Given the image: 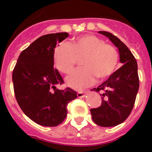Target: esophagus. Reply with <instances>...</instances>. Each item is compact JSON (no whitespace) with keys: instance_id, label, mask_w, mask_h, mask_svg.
Masks as SVG:
<instances>
[{"instance_id":"esophagus-1","label":"esophagus","mask_w":152,"mask_h":152,"mask_svg":"<svg viewBox=\"0 0 152 152\" xmlns=\"http://www.w3.org/2000/svg\"><path fill=\"white\" fill-rule=\"evenodd\" d=\"M77 96H78L79 98L84 97V96H85V93H83V91H78V93H77Z\"/></svg>"}]
</instances>
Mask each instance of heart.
<instances>
[{
	"label": "heart",
	"instance_id": "1",
	"mask_svg": "<svg viewBox=\"0 0 152 152\" xmlns=\"http://www.w3.org/2000/svg\"><path fill=\"white\" fill-rule=\"evenodd\" d=\"M79 58H83V67L67 76L66 82L69 87L81 90L92 85L96 78L103 80L112 75L118 67L119 54L114 46L93 34L78 37L72 44H59L53 51L55 66L62 73H69Z\"/></svg>",
	"mask_w": 152,
	"mask_h": 152
}]
</instances>
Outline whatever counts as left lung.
Wrapping results in <instances>:
<instances>
[{"mask_svg": "<svg viewBox=\"0 0 152 152\" xmlns=\"http://www.w3.org/2000/svg\"><path fill=\"white\" fill-rule=\"evenodd\" d=\"M108 37L117 46L123 65L110 76L107 80L92 91L100 93L102 104L91 109L92 120L102 127H112L125 121L134 106L140 80L137 62L127 46L112 33L99 31Z\"/></svg>", "mask_w": 152, "mask_h": 152, "instance_id": "1", "label": "left lung"}]
</instances>
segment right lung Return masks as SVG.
Returning <instances> with one entry per match:
<instances>
[{"mask_svg":"<svg viewBox=\"0 0 152 152\" xmlns=\"http://www.w3.org/2000/svg\"><path fill=\"white\" fill-rule=\"evenodd\" d=\"M68 36L66 32L41 36L21 52L13 69L15 99L23 112L40 125L61 124L68 113L67 105L77 98L71 88H56L64 80L53 67V51L57 42Z\"/></svg>","mask_w":152,"mask_h":152,"instance_id":"1","label":"right lung"}]
</instances>
